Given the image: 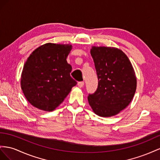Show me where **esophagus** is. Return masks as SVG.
I'll return each instance as SVG.
<instances>
[{
  "label": "esophagus",
  "instance_id": "1",
  "mask_svg": "<svg viewBox=\"0 0 160 160\" xmlns=\"http://www.w3.org/2000/svg\"><path fill=\"white\" fill-rule=\"evenodd\" d=\"M84 85V82H78V87L80 88L83 87Z\"/></svg>",
  "mask_w": 160,
  "mask_h": 160
}]
</instances>
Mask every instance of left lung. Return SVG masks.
I'll return each mask as SVG.
<instances>
[{
	"label": "left lung",
	"instance_id": "obj_1",
	"mask_svg": "<svg viewBox=\"0 0 160 160\" xmlns=\"http://www.w3.org/2000/svg\"><path fill=\"white\" fill-rule=\"evenodd\" d=\"M90 53L98 84L97 90L88 96L89 104L98 116H114L134 97L137 79L133 68L125 53L115 48L93 46Z\"/></svg>",
	"mask_w": 160,
	"mask_h": 160
}]
</instances>
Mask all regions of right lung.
I'll return each instance as SVG.
<instances>
[{
  "mask_svg": "<svg viewBox=\"0 0 160 160\" xmlns=\"http://www.w3.org/2000/svg\"><path fill=\"white\" fill-rule=\"evenodd\" d=\"M71 45L46 43L32 52L24 64L21 86L33 107L52 111L63 101L77 82L66 61Z\"/></svg>",
  "mask_w": 160,
  "mask_h": 160,
  "instance_id": "obj_1",
  "label": "right lung"
}]
</instances>
